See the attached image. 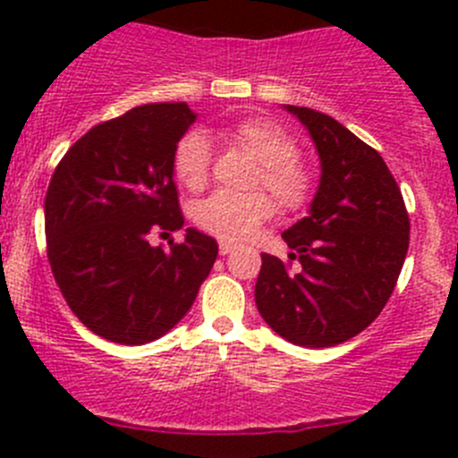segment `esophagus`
Masks as SVG:
<instances>
[{
  "label": "esophagus",
  "mask_w": 458,
  "mask_h": 458,
  "mask_svg": "<svg viewBox=\"0 0 458 458\" xmlns=\"http://www.w3.org/2000/svg\"><path fill=\"white\" fill-rule=\"evenodd\" d=\"M234 250V246H233V243H228V242H219V252H221V255H230V252H233Z\"/></svg>",
  "instance_id": "34e87169"
}]
</instances>
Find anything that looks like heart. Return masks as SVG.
<instances>
[{
    "label": "heart",
    "mask_w": 458,
    "mask_h": 458,
    "mask_svg": "<svg viewBox=\"0 0 458 458\" xmlns=\"http://www.w3.org/2000/svg\"><path fill=\"white\" fill-rule=\"evenodd\" d=\"M225 137L259 161L255 188H266L284 210H301L315 192V179L297 157L293 137L263 117H246L225 128ZM173 174L186 191L199 192L210 174V141L199 131L179 140L173 155ZM275 215V202L263 191L248 195L216 192L192 210L197 228L224 242H246Z\"/></svg>",
    "instance_id": "1"
}]
</instances>
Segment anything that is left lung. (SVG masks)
<instances>
[{"label":"left lung","mask_w":458,"mask_h":458,"mask_svg":"<svg viewBox=\"0 0 458 458\" xmlns=\"http://www.w3.org/2000/svg\"><path fill=\"white\" fill-rule=\"evenodd\" d=\"M285 110L310 132L321 182L308 216L281 234L299 266L263 252L255 301L285 341L330 348L381 315L408 255L410 216L374 148L318 110Z\"/></svg>","instance_id":"obj_1"}]
</instances>
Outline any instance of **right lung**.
Returning <instances> with one entry per match:
<instances>
[{
	"label": "right lung",
	"mask_w": 458,
	"mask_h": 458,
	"mask_svg": "<svg viewBox=\"0 0 458 458\" xmlns=\"http://www.w3.org/2000/svg\"><path fill=\"white\" fill-rule=\"evenodd\" d=\"M197 114L146 104L97 123L55 168L44 201L46 250L75 317L104 339L141 345L195 303L219 246L195 228L170 250L150 234L183 225L173 155Z\"/></svg>",
	"instance_id": "right-lung-1"
}]
</instances>
